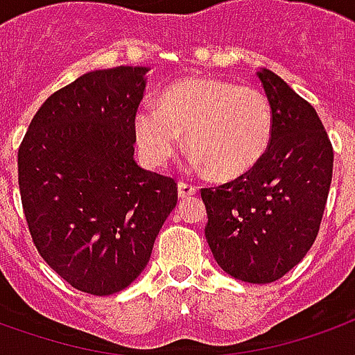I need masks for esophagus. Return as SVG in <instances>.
Wrapping results in <instances>:
<instances>
[{
  "label": "esophagus",
  "instance_id": "esophagus-1",
  "mask_svg": "<svg viewBox=\"0 0 355 355\" xmlns=\"http://www.w3.org/2000/svg\"><path fill=\"white\" fill-rule=\"evenodd\" d=\"M196 193H198V186L190 184V182H184V180L178 182V196L182 199L191 198V196H196Z\"/></svg>",
  "mask_w": 355,
  "mask_h": 355
}]
</instances>
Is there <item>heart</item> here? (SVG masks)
I'll return each instance as SVG.
<instances>
[{
    "mask_svg": "<svg viewBox=\"0 0 355 355\" xmlns=\"http://www.w3.org/2000/svg\"><path fill=\"white\" fill-rule=\"evenodd\" d=\"M135 137L143 157L164 167L186 144L218 178H235L258 164L272 139V107L254 86L220 78H188L169 86L159 103L135 112Z\"/></svg>",
    "mask_w": 355,
    "mask_h": 355,
    "instance_id": "1",
    "label": "heart"
}]
</instances>
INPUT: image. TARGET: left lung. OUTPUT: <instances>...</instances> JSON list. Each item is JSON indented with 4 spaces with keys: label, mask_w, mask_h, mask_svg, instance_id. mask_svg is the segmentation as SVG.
<instances>
[{
    "label": "left lung",
    "mask_w": 355,
    "mask_h": 355,
    "mask_svg": "<svg viewBox=\"0 0 355 355\" xmlns=\"http://www.w3.org/2000/svg\"><path fill=\"white\" fill-rule=\"evenodd\" d=\"M272 107L265 156L231 182L201 188L205 237L233 278L269 284L291 271L320 231L333 177V146L306 99L272 71L258 73Z\"/></svg>",
    "instance_id": "1"
}]
</instances>
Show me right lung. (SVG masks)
<instances>
[{
  "label": "right lung",
  "mask_w": 355,
  "mask_h": 355,
  "mask_svg": "<svg viewBox=\"0 0 355 355\" xmlns=\"http://www.w3.org/2000/svg\"><path fill=\"white\" fill-rule=\"evenodd\" d=\"M146 71H92L60 88L18 148L33 244L67 284L90 295H112L143 272L177 205V180L133 159Z\"/></svg>",
  "instance_id": "1"
}]
</instances>
